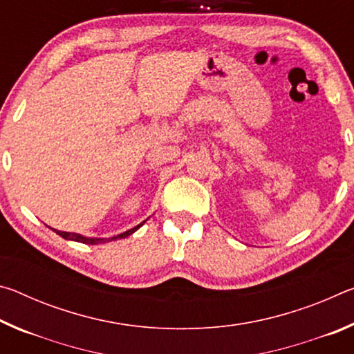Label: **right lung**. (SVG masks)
<instances>
[{"instance_id":"1","label":"right lung","mask_w":354,"mask_h":354,"mask_svg":"<svg viewBox=\"0 0 354 354\" xmlns=\"http://www.w3.org/2000/svg\"><path fill=\"white\" fill-rule=\"evenodd\" d=\"M147 221V220H145ZM145 221H142L140 225H137L134 227H131V230L122 232V234H117L113 237H109V239H100V237H86V236H81L77 234V232H65V231H57V230H51L56 232V234L61 236L62 239H65V241H73V242H80V243H86V245H98V243H106V242H111V241H117V239H124L133 234V232H136L139 227L145 223Z\"/></svg>"}]
</instances>
